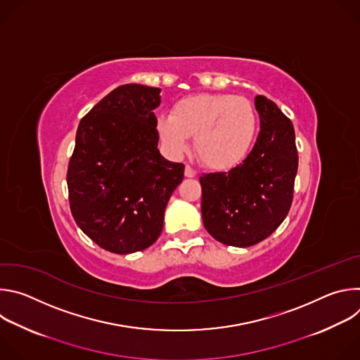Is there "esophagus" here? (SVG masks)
<instances>
[{"label":"esophagus","mask_w":360,"mask_h":360,"mask_svg":"<svg viewBox=\"0 0 360 360\" xmlns=\"http://www.w3.org/2000/svg\"><path fill=\"white\" fill-rule=\"evenodd\" d=\"M185 176H186V178H193V176H196V171H195L192 167L186 165V167H185Z\"/></svg>","instance_id":"1"}]
</instances>
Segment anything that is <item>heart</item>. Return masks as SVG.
<instances>
[{
    "label": "heart",
    "instance_id": "heart-1",
    "mask_svg": "<svg viewBox=\"0 0 360 360\" xmlns=\"http://www.w3.org/2000/svg\"><path fill=\"white\" fill-rule=\"evenodd\" d=\"M258 118L250 102L231 94H196L179 99L157 121L160 136L172 153L188 148L195 135L198 160L211 169L238 165L252 148Z\"/></svg>",
    "mask_w": 360,
    "mask_h": 360
}]
</instances>
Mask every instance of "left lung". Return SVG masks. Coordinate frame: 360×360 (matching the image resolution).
I'll use <instances>...</instances> for the list:
<instances>
[{
    "label": "left lung",
    "mask_w": 360,
    "mask_h": 360,
    "mask_svg": "<svg viewBox=\"0 0 360 360\" xmlns=\"http://www.w3.org/2000/svg\"><path fill=\"white\" fill-rule=\"evenodd\" d=\"M261 131L249 155L229 172L205 174L203 226L218 242L246 248L259 243L286 218L297 172V149L290 120L274 101L255 96Z\"/></svg>",
    "instance_id": "1"
}]
</instances>
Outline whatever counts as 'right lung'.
Here are the masks:
<instances>
[{
    "label": "right lung",
    "mask_w": 360,
    "mask_h": 360,
    "mask_svg": "<svg viewBox=\"0 0 360 360\" xmlns=\"http://www.w3.org/2000/svg\"><path fill=\"white\" fill-rule=\"evenodd\" d=\"M161 89L115 88L81 120L67 184L72 217L102 249L127 255L155 242L167 203L184 179V164L158 149Z\"/></svg>",
    "instance_id": "add662e5"
}]
</instances>
